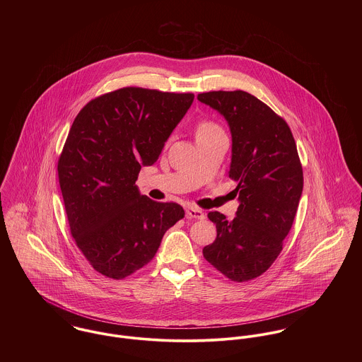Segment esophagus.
Instances as JSON below:
<instances>
[{
  "label": "esophagus",
  "mask_w": 362,
  "mask_h": 362,
  "mask_svg": "<svg viewBox=\"0 0 362 362\" xmlns=\"http://www.w3.org/2000/svg\"><path fill=\"white\" fill-rule=\"evenodd\" d=\"M185 214H187V218H195V220L205 218V213L201 209H197V207H188Z\"/></svg>",
  "instance_id": "1"
}]
</instances>
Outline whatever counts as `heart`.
<instances>
[{"label": "heart", "mask_w": 362, "mask_h": 362, "mask_svg": "<svg viewBox=\"0 0 362 362\" xmlns=\"http://www.w3.org/2000/svg\"><path fill=\"white\" fill-rule=\"evenodd\" d=\"M221 129L216 122L213 121H202L198 128H197V136L199 135H204V134H209V132H214V131H218Z\"/></svg>", "instance_id": "heart-1"}]
</instances>
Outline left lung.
Listing matches in <instances>:
<instances>
[{
    "label": "left lung",
    "instance_id": "8db88e82",
    "mask_svg": "<svg viewBox=\"0 0 362 362\" xmlns=\"http://www.w3.org/2000/svg\"><path fill=\"white\" fill-rule=\"evenodd\" d=\"M198 100L230 125V177L240 201L231 221L207 213L217 237L204 257L231 281H248L272 266L291 230L304 187L297 145L284 118L248 92H206Z\"/></svg>",
    "mask_w": 362,
    "mask_h": 362
}]
</instances>
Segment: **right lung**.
<instances>
[{
    "instance_id": "1",
    "label": "right lung",
    "mask_w": 362,
    "mask_h": 362,
    "mask_svg": "<svg viewBox=\"0 0 362 362\" xmlns=\"http://www.w3.org/2000/svg\"><path fill=\"white\" fill-rule=\"evenodd\" d=\"M192 102V93L122 88L90 100L69 129L57 167L69 230L105 277L121 280L148 264L185 214L141 195L135 181Z\"/></svg>"
}]
</instances>
